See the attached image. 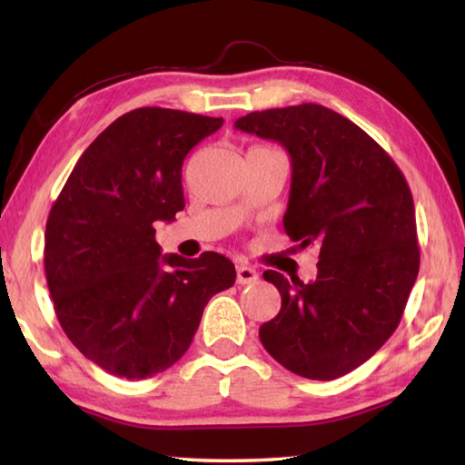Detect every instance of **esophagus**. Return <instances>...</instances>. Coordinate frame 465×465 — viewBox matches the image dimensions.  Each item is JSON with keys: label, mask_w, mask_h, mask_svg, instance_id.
I'll list each match as a JSON object with an SVG mask.
<instances>
[{"label": "esophagus", "mask_w": 465, "mask_h": 465, "mask_svg": "<svg viewBox=\"0 0 465 465\" xmlns=\"http://www.w3.org/2000/svg\"><path fill=\"white\" fill-rule=\"evenodd\" d=\"M235 281L240 282V285H250V282H256L258 281V272L254 266L250 264H238L235 266Z\"/></svg>", "instance_id": "esophagus-1"}]
</instances>
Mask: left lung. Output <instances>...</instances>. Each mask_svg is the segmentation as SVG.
I'll use <instances>...</instances> for the list:
<instances>
[{"mask_svg":"<svg viewBox=\"0 0 465 465\" xmlns=\"http://www.w3.org/2000/svg\"><path fill=\"white\" fill-rule=\"evenodd\" d=\"M235 129L287 149L282 225L299 248L320 250L312 282L264 271L281 312L261 326V342L289 371L336 380L373 357L402 320L420 266L411 188L363 129L326 106L250 113Z\"/></svg>","mask_w":465,"mask_h":465,"instance_id":"obj_1","label":"left lung"}]
</instances>
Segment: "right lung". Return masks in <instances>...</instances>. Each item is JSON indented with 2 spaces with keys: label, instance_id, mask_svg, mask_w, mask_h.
Segmentation results:
<instances>
[{
  "label": "right lung",
  "instance_id": "right-lung-1",
  "mask_svg": "<svg viewBox=\"0 0 465 465\" xmlns=\"http://www.w3.org/2000/svg\"><path fill=\"white\" fill-rule=\"evenodd\" d=\"M223 119L137 108L92 141L46 219L45 274L69 341L110 375L145 380L184 355L230 258L162 256L155 222L184 209L183 162Z\"/></svg>",
  "mask_w": 465,
  "mask_h": 465
}]
</instances>
